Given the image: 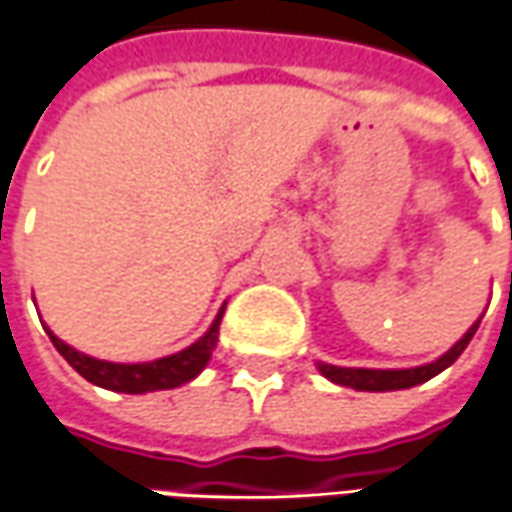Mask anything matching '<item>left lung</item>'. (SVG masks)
I'll return each mask as SVG.
<instances>
[{"label": "left lung", "instance_id": "8db88e82", "mask_svg": "<svg viewBox=\"0 0 512 512\" xmlns=\"http://www.w3.org/2000/svg\"><path fill=\"white\" fill-rule=\"evenodd\" d=\"M482 316L471 324L466 330V335L452 346L446 349L438 360L432 363H424V366L413 368H346V366H330V363H321L318 360V371L327 377L335 385H343V388H355V391H371V393H385V391H405V388H413V385H421V382L432 380L435 374H441L443 368H449L455 363L457 357L463 355V349L468 346V341L474 338V332L480 327Z\"/></svg>", "mask_w": 512, "mask_h": 512}]
</instances>
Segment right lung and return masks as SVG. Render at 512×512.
Listing matches in <instances>:
<instances>
[{
    "label": "right lung",
    "instance_id": "1",
    "mask_svg": "<svg viewBox=\"0 0 512 512\" xmlns=\"http://www.w3.org/2000/svg\"><path fill=\"white\" fill-rule=\"evenodd\" d=\"M221 316H224V307H221L219 316L213 318V324L207 327V332L199 341L185 346L182 352L157 357V360H149V363H110V360H99V357L85 355V352L74 349L66 341H60L46 324L44 330L52 338V343H55L57 352L66 357L69 366L88 382L116 393H152L180 388V385L202 374V368L210 363V355H213V349L219 343Z\"/></svg>",
    "mask_w": 512,
    "mask_h": 512
}]
</instances>
